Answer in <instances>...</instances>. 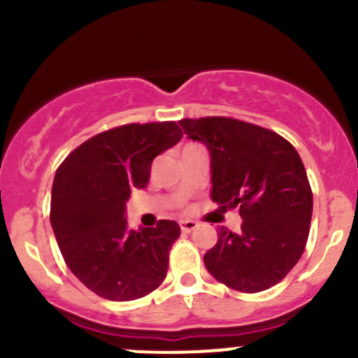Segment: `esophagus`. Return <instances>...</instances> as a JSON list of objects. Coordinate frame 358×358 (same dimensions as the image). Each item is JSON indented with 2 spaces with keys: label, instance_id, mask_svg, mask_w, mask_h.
<instances>
[{
  "label": "esophagus",
  "instance_id": "obj_1",
  "mask_svg": "<svg viewBox=\"0 0 358 358\" xmlns=\"http://www.w3.org/2000/svg\"><path fill=\"white\" fill-rule=\"evenodd\" d=\"M196 227L197 223L192 222V220H182V222H180V229H182L183 234H190L192 230H196Z\"/></svg>",
  "mask_w": 358,
  "mask_h": 358
}]
</instances>
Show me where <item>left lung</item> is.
<instances>
[{"label":"left lung","instance_id":"obj_1","mask_svg":"<svg viewBox=\"0 0 358 358\" xmlns=\"http://www.w3.org/2000/svg\"><path fill=\"white\" fill-rule=\"evenodd\" d=\"M180 126L211 156V199L239 208L241 232L218 229L204 255L208 272L241 292L275 286L305 251L313 196L294 147L277 133L232 117L182 119Z\"/></svg>","mask_w":358,"mask_h":358}]
</instances>
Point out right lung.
Instances as JSON below:
<instances>
[{"instance_id": "right-lung-1", "label": "right lung", "mask_w": 358, "mask_h": 358, "mask_svg": "<svg viewBox=\"0 0 358 358\" xmlns=\"http://www.w3.org/2000/svg\"><path fill=\"white\" fill-rule=\"evenodd\" d=\"M180 138L173 121L119 126L86 140L57 169L52 229L71 272L95 294L131 301L164 280L178 223L161 220L156 229L131 230L126 201L131 190L145 189L154 159Z\"/></svg>"}]
</instances>
